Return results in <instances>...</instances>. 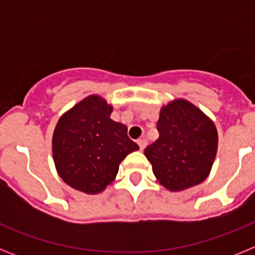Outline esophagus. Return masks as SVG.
Instances as JSON below:
<instances>
[{
  "label": "esophagus",
  "mask_w": 255,
  "mask_h": 255,
  "mask_svg": "<svg viewBox=\"0 0 255 255\" xmlns=\"http://www.w3.org/2000/svg\"><path fill=\"white\" fill-rule=\"evenodd\" d=\"M138 145H139V148H140V150H143L144 148L147 147V140H145L144 138L138 139Z\"/></svg>",
  "instance_id": "obj_1"
}]
</instances>
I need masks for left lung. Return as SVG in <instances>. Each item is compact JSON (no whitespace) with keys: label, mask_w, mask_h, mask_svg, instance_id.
<instances>
[{"label":"left lung","mask_w":255,"mask_h":255,"mask_svg":"<svg viewBox=\"0 0 255 255\" xmlns=\"http://www.w3.org/2000/svg\"><path fill=\"white\" fill-rule=\"evenodd\" d=\"M157 130L159 138L144 154L159 184L180 191L203 182L217 153L213 121L193 103L175 100L161 108Z\"/></svg>","instance_id":"8db88e82"}]
</instances>
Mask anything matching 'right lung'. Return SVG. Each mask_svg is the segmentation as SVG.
I'll return each mask as SVG.
<instances>
[{"instance_id": "obj_1", "label": "right lung", "mask_w": 255, "mask_h": 255, "mask_svg": "<svg viewBox=\"0 0 255 255\" xmlns=\"http://www.w3.org/2000/svg\"><path fill=\"white\" fill-rule=\"evenodd\" d=\"M112 106L89 96L60 117L52 138L56 170L67 185L98 194L116 177L119 164L138 144L124 124L111 120Z\"/></svg>"}]
</instances>
